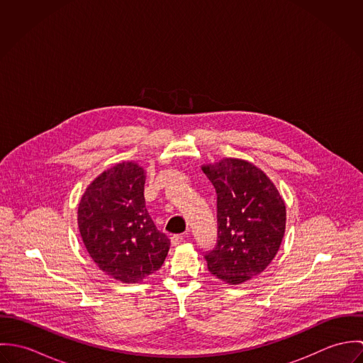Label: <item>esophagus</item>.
I'll return each mask as SVG.
<instances>
[{
  "instance_id": "1",
  "label": "esophagus",
  "mask_w": 363,
  "mask_h": 363,
  "mask_svg": "<svg viewBox=\"0 0 363 363\" xmlns=\"http://www.w3.org/2000/svg\"><path fill=\"white\" fill-rule=\"evenodd\" d=\"M184 235H173L172 238H170V242H172V245L173 246H177V245H180L183 240H184Z\"/></svg>"
}]
</instances>
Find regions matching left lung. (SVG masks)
Segmentation results:
<instances>
[{"label": "left lung", "instance_id": "8db88e82", "mask_svg": "<svg viewBox=\"0 0 363 363\" xmlns=\"http://www.w3.org/2000/svg\"><path fill=\"white\" fill-rule=\"evenodd\" d=\"M216 191L218 239L208 269L238 285L261 274L279 250L286 209L274 183L253 163L223 159L203 166Z\"/></svg>", "mask_w": 363, "mask_h": 363}]
</instances>
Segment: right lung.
Here are the masks:
<instances>
[{"instance_id":"1","label":"right lung","mask_w":363,"mask_h":363,"mask_svg":"<svg viewBox=\"0 0 363 363\" xmlns=\"http://www.w3.org/2000/svg\"><path fill=\"white\" fill-rule=\"evenodd\" d=\"M144 184L145 170L138 163H117L88 186L78 207L89 256L106 275L124 284L154 274L170 247L147 211Z\"/></svg>"}]
</instances>
